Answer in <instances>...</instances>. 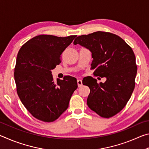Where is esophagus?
<instances>
[{
	"instance_id": "1",
	"label": "esophagus",
	"mask_w": 149,
	"mask_h": 149,
	"mask_svg": "<svg viewBox=\"0 0 149 149\" xmlns=\"http://www.w3.org/2000/svg\"><path fill=\"white\" fill-rule=\"evenodd\" d=\"M77 85L79 87H81L82 85V80L80 79H78L77 80Z\"/></svg>"
}]
</instances>
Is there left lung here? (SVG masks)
I'll return each mask as SVG.
<instances>
[{
	"label": "left lung",
	"instance_id": "obj_1",
	"mask_svg": "<svg viewBox=\"0 0 149 149\" xmlns=\"http://www.w3.org/2000/svg\"><path fill=\"white\" fill-rule=\"evenodd\" d=\"M74 44L91 50V70L107 77L99 84L92 77L83 80L90 89L88 107L102 118L114 116L125 107L135 88L137 66L132 47L117 35L100 31L77 37Z\"/></svg>",
	"mask_w": 149,
	"mask_h": 149
}]
</instances>
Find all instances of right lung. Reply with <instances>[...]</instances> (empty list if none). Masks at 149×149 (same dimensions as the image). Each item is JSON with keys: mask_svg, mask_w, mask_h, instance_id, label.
Wrapping results in <instances>:
<instances>
[{"mask_svg": "<svg viewBox=\"0 0 149 149\" xmlns=\"http://www.w3.org/2000/svg\"><path fill=\"white\" fill-rule=\"evenodd\" d=\"M76 36L37 35L22 45L17 53L14 68L17 95L37 120L44 122L57 120L68 107L77 88L75 77L67 75L55 82L51 73L61 62L62 52Z\"/></svg>", "mask_w": 149, "mask_h": 149, "instance_id": "1", "label": "right lung"}]
</instances>
